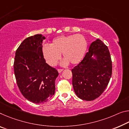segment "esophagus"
<instances>
[{
  "label": "esophagus",
  "mask_w": 129,
  "mask_h": 129,
  "mask_svg": "<svg viewBox=\"0 0 129 129\" xmlns=\"http://www.w3.org/2000/svg\"><path fill=\"white\" fill-rule=\"evenodd\" d=\"M57 71H58V73H61L63 71V69H58V70H57Z\"/></svg>",
  "instance_id": "obj_1"
}]
</instances>
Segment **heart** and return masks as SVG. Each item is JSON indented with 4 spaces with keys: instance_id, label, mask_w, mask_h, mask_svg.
<instances>
[{
    "instance_id": "heart-1",
    "label": "heart",
    "mask_w": 129,
    "mask_h": 129,
    "mask_svg": "<svg viewBox=\"0 0 129 129\" xmlns=\"http://www.w3.org/2000/svg\"><path fill=\"white\" fill-rule=\"evenodd\" d=\"M87 45L86 39L81 34L60 36L54 38L50 45H44L42 52L46 62L52 67L57 65L61 53L65 58L61 62L62 65L69 62L76 65L84 56Z\"/></svg>"
}]
</instances>
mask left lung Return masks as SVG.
Returning <instances> with one entry per match:
<instances>
[{
  "label": "left lung",
  "mask_w": 129,
  "mask_h": 129,
  "mask_svg": "<svg viewBox=\"0 0 129 129\" xmlns=\"http://www.w3.org/2000/svg\"><path fill=\"white\" fill-rule=\"evenodd\" d=\"M72 73L73 89L80 99L91 101L100 96L112 74V61L107 46L97 39Z\"/></svg>",
  "instance_id": "8db88e82"
}]
</instances>
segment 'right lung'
I'll use <instances>...</instances> for the list:
<instances>
[{
  "label": "right lung",
  "mask_w": 129,
  "mask_h": 129,
  "mask_svg": "<svg viewBox=\"0 0 129 129\" xmlns=\"http://www.w3.org/2000/svg\"><path fill=\"white\" fill-rule=\"evenodd\" d=\"M45 37L36 34L26 38L15 52L14 74L20 92L33 103H44L55 93L57 70L46 63L42 54Z\"/></svg>",
  "instance_id": "right-lung-1"
}]
</instances>
